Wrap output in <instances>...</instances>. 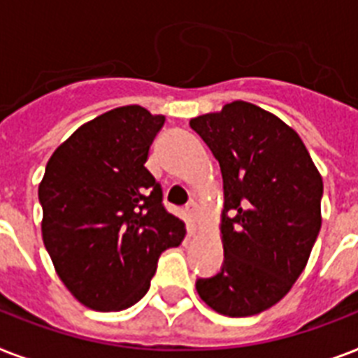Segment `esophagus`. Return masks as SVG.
<instances>
[{"instance_id":"1","label":"esophagus","mask_w":358,"mask_h":358,"mask_svg":"<svg viewBox=\"0 0 358 358\" xmlns=\"http://www.w3.org/2000/svg\"><path fill=\"white\" fill-rule=\"evenodd\" d=\"M185 213H187V217L191 221V229H195L196 217H199V206H196L195 201L187 202V206H185Z\"/></svg>"}]
</instances>
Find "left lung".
<instances>
[{
    "label": "left lung",
    "mask_w": 358,
    "mask_h": 358,
    "mask_svg": "<svg viewBox=\"0 0 358 358\" xmlns=\"http://www.w3.org/2000/svg\"><path fill=\"white\" fill-rule=\"evenodd\" d=\"M189 126L219 162L224 191V262L196 292L223 316H255L305 269L322 229V176L299 135L255 103H227Z\"/></svg>",
    "instance_id": "8db88e82"
}]
</instances>
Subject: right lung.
<instances>
[{
  "label": "right lung",
  "mask_w": 358,
  "mask_h": 358,
  "mask_svg": "<svg viewBox=\"0 0 358 358\" xmlns=\"http://www.w3.org/2000/svg\"><path fill=\"white\" fill-rule=\"evenodd\" d=\"M163 122L141 106L100 115L53 152L38 185L48 255L70 294L92 310L135 305L159 255L185 236L145 167Z\"/></svg>",
  "instance_id": "add662e5"
}]
</instances>
